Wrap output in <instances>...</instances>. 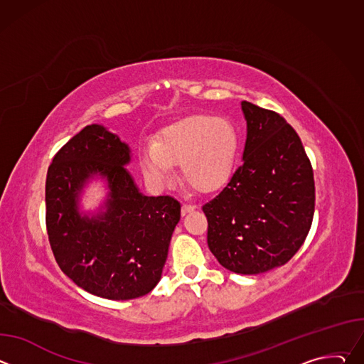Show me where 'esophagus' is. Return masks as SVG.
Listing matches in <instances>:
<instances>
[{
  "mask_svg": "<svg viewBox=\"0 0 364 364\" xmlns=\"http://www.w3.org/2000/svg\"><path fill=\"white\" fill-rule=\"evenodd\" d=\"M194 204H191V203H183V205H181V212H183V215L184 213H187V212H190V210H193L194 209Z\"/></svg>",
  "mask_w": 364,
  "mask_h": 364,
  "instance_id": "1",
  "label": "esophagus"
}]
</instances>
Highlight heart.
<instances>
[{"instance_id": "1", "label": "heart", "mask_w": 364, "mask_h": 364, "mask_svg": "<svg viewBox=\"0 0 364 364\" xmlns=\"http://www.w3.org/2000/svg\"><path fill=\"white\" fill-rule=\"evenodd\" d=\"M236 145V132L228 121L196 115L166 129L157 142H145L141 166L149 181L164 186L173 166L181 163L183 178L191 187L212 190L229 174Z\"/></svg>"}]
</instances>
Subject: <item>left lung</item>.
<instances>
[{
    "label": "left lung",
    "mask_w": 364,
    "mask_h": 364,
    "mask_svg": "<svg viewBox=\"0 0 364 364\" xmlns=\"http://www.w3.org/2000/svg\"><path fill=\"white\" fill-rule=\"evenodd\" d=\"M243 159L203 204L207 245L226 269L256 275L285 265L314 218V171L295 129L278 112L243 100Z\"/></svg>",
    "instance_id": "8db88e82"
}]
</instances>
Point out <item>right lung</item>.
<instances>
[{
	"label": "right lung",
	"mask_w": 364,
	"mask_h": 364,
	"mask_svg": "<svg viewBox=\"0 0 364 364\" xmlns=\"http://www.w3.org/2000/svg\"><path fill=\"white\" fill-rule=\"evenodd\" d=\"M128 161L127 144L87 125L56 152L46 178V228L59 268L85 291L117 301L159 284L181 212L171 196H142L124 167ZM95 172L109 178V210L80 218L75 197Z\"/></svg>",
	"instance_id": "obj_1"
}]
</instances>
